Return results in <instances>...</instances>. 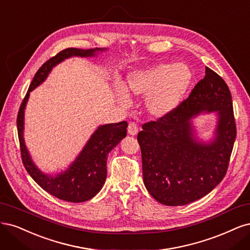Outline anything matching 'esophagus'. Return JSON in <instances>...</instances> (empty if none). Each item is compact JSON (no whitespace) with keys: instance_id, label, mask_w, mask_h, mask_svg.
<instances>
[{"instance_id":"34e87169","label":"esophagus","mask_w":250,"mask_h":250,"mask_svg":"<svg viewBox=\"0 0 250 250\" xmlns=\"http://www.w3.org/2000/svg\"><path fill=\"white\" fill-rule=\"evenodd\" d=\"M127 133L132 135V136H135L138 134V126H137V125L135 123H130L128 124V126H127Z\"/></svg>"}]
</instances>
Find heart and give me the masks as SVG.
Masks as SVG:
<instances>
[{
	"label": "heart",
	"mask_w": 250,
	"mask_h": 250,
	"mask_svg": "<svg viewBox=\"0 0 250 250\" xmlns=\"http://www.w3.org/2000/svg\"><path fill=\"white\" fill-rule=\"evenodd\" d=\"M192 79V70L187 63H158L128 72L125 88L128 92L146 98V109L150 116L162 118L179 107ZM126 90L115 87L116 99L125 107L130 104Z\"/></svg>",
	"instance_id": "obj_1"
}]
</instances>
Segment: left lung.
<instances>
[{
  "instance_id": "left-lung-1",
  "label": "left lung",
  "mask_w": 250,
  "mask_h": 250,
  "mask_svg": "<svg viewBox=\"0 0 250 250\" xmlns=\"http://www.w3.org/2000/svg\"><path fill=\"white\" fill-rule=\"evenodd\" d=\"M216 115L213 136L199 140L192 119ZM138 134L143 182L165 206H185L208 194L224 178L236 139L232 101L223 79L206 67V76L170 114L142 125Z\"/></svg>"
}]
</instances>
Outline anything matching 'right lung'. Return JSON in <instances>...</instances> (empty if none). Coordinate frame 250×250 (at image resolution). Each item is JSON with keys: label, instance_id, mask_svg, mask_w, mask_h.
Returning <instances> with one entry per match:
<instances>
[{"label": "right lung", "instance_id": "add662e5", "mask_svg": "<svg viewBox=\"0 0 250 250\" xmlns=\"http://www.w3.org/2000/svg\"><path fill=\"white\" fill-rule=\"evenodd\" d=\"M107 49H75L70 47L61 51L55 57L47 60L38 69L32 80L28 92L23 99L18 115V133L21 144V152L23 166L40 187L50 194L69 203H83L94 197L103 188L107 178L108 154L126 136L127 123L108 124L100 125L88 139L82 150L64 171L57 174L42 172L32 160L26 146L23 131H25V110L30 92L42 85L50 75L52 69L71 57H95Z\"/></svg>", "mask_w": 250, "mask_h": 250}]
</instances>
